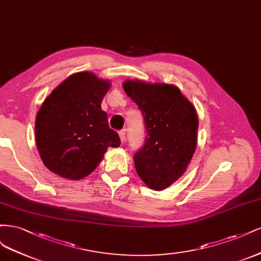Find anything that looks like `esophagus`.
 Wrapping results in <instances>:
<instances>
[{
    "mask_svg": "<svg viewBox=\"0 0 261 261\" xmlns=\"http://www.w3.org/2000/svg\"><path fill=\"white\" fill-rule=\"evenodd\" d=\"M119 138H120L121 143H123V142L125 141V130H121V131H119Z\"/></svg>",
    "mask_w": 261,
    "mask_h": 261,
    "instance_id": "34e87169",
    "label": "esophagus"
}]
</instances>
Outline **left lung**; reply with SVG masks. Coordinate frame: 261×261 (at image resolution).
I'll return each instance as SVG.
<instances>
[{
  "label": "left lung",
  "mask_w": 261,
  "mask_h": 261,
  "mask_svg": "<svg viewBox=\"0 0 261 261\" xmlns=\"http://www.w3.org/2000/svg\"><path fill=\"white\" fill-rule=\"evenodd\" d=\"M123 90L144 116L145 144L134 155L142 181L163 191L183 175L197 146L198 117L178 87L125 80Z\"/></svg>",
  "instance_id": "left-lung-1"
}]
</instances>
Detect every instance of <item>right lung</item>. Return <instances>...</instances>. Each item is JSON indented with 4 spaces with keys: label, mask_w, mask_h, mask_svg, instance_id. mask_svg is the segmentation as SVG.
I'll return each mask as SVG.
<instances>
[{
    "label": "right lung",
    "mask_w": 261,
    "mask_h": 261,
    "mask_svg": "<svg viewBox=\"0 0 261 261\" xmlns=\"http://www.w3.org/2000/svg\"><path fill=\"white\" fill-rule=\"evenodd\" d=\"M111 81L93 72H75L58 85L36 117V143L48 170L80 180L93 172L108 147H118V133L109 128L102 100Z\"/></svg>",
    "instance_id": "1"
}]
</instances>
